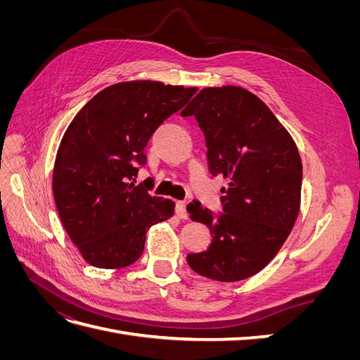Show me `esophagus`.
Returning a JSON list of instances; mask_svg holds the SVG:
<instances>
[{
    "instance_id": "obj_1",
    "label": "esophagus",
    "mask_w": 360,
    "mask_h": 360,
    "mask_svg": "<svg viewBox=\"0 0 360 360\" xmlns=\"http://www.w3.org/2000/svg\"><path fill=\"white\" fill-rule=\"evenodd\" d=\"M176 214L180 217V219H188V210H186V204L184 201H177L176 202Z\"/></svg>"
}]
</instances>
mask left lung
<instances>
[{"label": "left lung", "mask_w": 360, "mask_h": 360, "mask_svg": "<svg viewBox=\"0 0 360 360\" xmlns=\"http://www.w3.org/2000/svg\"><path fill=\"white\" fill-rule=\"evenodd\" d=\"M183 117L195 115L204 132L209 169L228 180L222 213L198 201L189 217L213 236L188 264L201 276L236 282L263 270L290 236L300 212L302 159L288 130L270 108L242 86H205Z\"/></svg>", "instance_id": "left-lung-1"}]
</instances>
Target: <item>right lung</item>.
I'll list each match as a JSON object with an SVG mask.
<instances>
[{"mask_svg": "<svg viewBox=\"0 0 360 360\" xmlns=\"http://www.w3.org/2000/svg\"><path fill=\"white\" fill-rule=\"evenodd\" d=\"M197 86L126 81L106 86L75 115L60 143L52 192L60 219L86 263L127 267L144 250L151 225L167 221L176 202L135 184L146 146Z\"/></svg>", "mask_w": 360, "mask_h": 360, "instance_id": "right-lung-1", "label": "right lung"}]
</instances>
